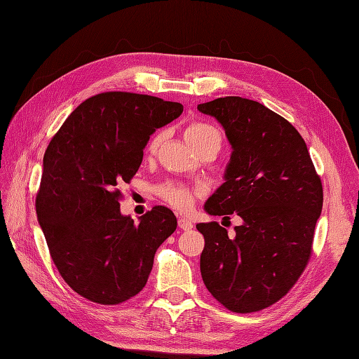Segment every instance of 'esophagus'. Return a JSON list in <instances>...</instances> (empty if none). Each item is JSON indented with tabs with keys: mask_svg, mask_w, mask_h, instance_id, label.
Masks as SVG:
<instances>
[{
	"mask_svg": "<svg viewBox=\"0 0 359 359\" xmlns=\"http://www.w3.org/2000/svg\"><path fill=\"white\" fill-rule=\"evenodd\" d=\"M177 224H179V227L182 229V231H189V229H192V223L189 222V219H187V218H179Z\"/></svg>",
	"mask_w": 359,
	"mask_h": 359,
	"instance_id": "1",
	"label": "esophagus"
}]
</instances>
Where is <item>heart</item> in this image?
<instances>
[{
  "label": "heart",
  "instance_id": "b5f03b06",
  "mask_svg": "<svg viewBox=\"0 0 359 359\" xmlns=\"http://www.w3.org/2000/svg\"><path fill=\"white\" fill-rule=\"evenodd\" d=\"M183 135H185V140L194 150H197L198 147L205 145L206 142H210V141H217L218 144L222 142V135H219L217 128L214 126L201 123V121L191 123L185 128ZM161 142H162V133L154 135L150 140V142L147 144V154H154L158 151ZM158 192L168 205H171L172 208H176L179 210H188L192 205H194L196 198L201 196L200 189L189 188L185 185H177V183H163V185L159 187Z\"/></svg>",
  "mask_w": 359,
  "mask_h": 359
}]
</instances>
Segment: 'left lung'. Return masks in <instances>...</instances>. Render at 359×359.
Returning <instances> with one entry per match:
<instances>
[{"label": "left lung", "instance_id": "left-lung-1", "mask_svg": "<svg viewBox=\"0 0 359 359\" xmlns=\"http://www.w3.org/2000/svg\"><path fill=\"white\" fill-rule=\"evenodd\" d=\"M197 109L224 127L232 145L226 182L206 212L243 219L235 236L217 222L197 224L205 236L201 278L224 308L249 314L280 300L305 270L323 187L296 127L269 107L224 97Z\"/></svg>", "mask_w": 359, "mask_h": 359}]
</instances>
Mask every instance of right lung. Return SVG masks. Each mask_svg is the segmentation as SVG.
Here are the masks:
<instances>
[{"mask_svg": "<svg viewBox=\"0 0 359 359\" xmlns=\"http://www.w3.org/2000/svg\"><path fill=\"white\" fill-rule=\"evenodd\" d=\"M183 106L133 92H103L65 119L43 154L36 214L51 259L81 297L118 305L147 283L158 247L177 218L154 206L140 223L119 212L123 194L156 128Z\"/></svg>", "mask_w": 359, "mask_h": 359, "instance_id": "add662e5", "label": "right lung"}]
</instances>
